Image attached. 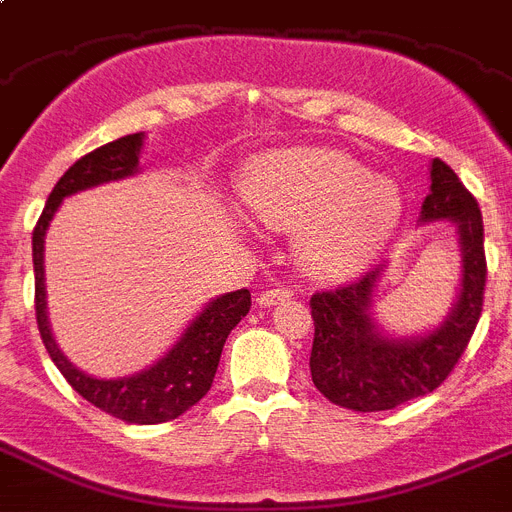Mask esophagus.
Masks as SVG:
<instances>
[{"label":"esophagus","mask_w":512,"mask_h":512,"mask_svg":"<svg viewBox=\"0 0 512 512\" xmlns=\"http://www.w3.org/2000/svg\"><path fill=\"white\" fill-rule=\"evenodd\" d=\"M293 291L291 288H281V286H275V288H265V291L260 293V306H275V304H281V301L291 299Z\"/></svg>","instance_id":"obj_1"}]
</instances>
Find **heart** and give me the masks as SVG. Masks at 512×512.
Here are the masks:
<instances>
[{
    "label": "heart",
    "mask_w": 512,
    "mask_h": 512,
    "mask_svg": "<svg viewBox=\"0 0 512 512\" xmlns=\"http://www.w3.org/2000/svg\"><path fill=\"white\" fill-rule=\"evenodd\" d=\"M244 203L260 224L296 234L314 278H345L384 250L402 219V193L361 162L330 149H291L247 172Z\"/></svg>",
    "instance_id": "b5f03b06"
}]
</instances>
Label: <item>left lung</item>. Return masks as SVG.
I'll list each match as a JSON object with an SVG mask.
<instances>
[{"mask_svg":"<svg viewBox=\"0 0 512 512\" xmlns=\"http://www.w3.org/2000/svg\"><path fill=\"white\" fill-rule=\"evenodd\" d=\"M420 221L453 224L461 247L459 299L435 330L391 337L376 324L373 291L386 265H376L348 286L311 296V381L337 407L384 412L425 397L448 379L477 330L487 281L482 211L459 175L441 159L430 164V193L422 201Z\"/></svg>","mask_w":512,"mask_h":512,"instance_id":"1","label":"left lung"}]
</instances>
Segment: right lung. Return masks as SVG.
I'll return each instance as SVG.
<instances>
[{
	"instance_id": "add662e5",
	"label": "right lung",
	"mask_w": 512,
	"mask_h": 512,
	"mask_svg": "<svg viewBox=\"0 0 512 512\" xmlns=\"http://www.w3.org/2000/svg\"><path fill=\"white\" fill-rule=\"evenodd\" d=\"M144 146V133H131L115 139L100 149L84 154L64 172L56 188L48 195L46 208L33 229V270H35V319L41 340L46 345L51 361L56 363L71 389L102 412L133 425H157L180 417L193 404L208 394L219 368L221 350L229 332L247 317L252 299L247 288L231 291L213 299L206 309L188 324L180 340L146 371L123 376V379H95L79 371L74 363L61 353L48 327L46 317V275H43V242L53 213L59 211L61 201L79 190L97 188L102 182L123 180L139 172V154Z\"/></svg>"
}]
</instances>
